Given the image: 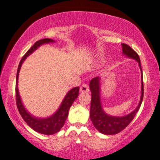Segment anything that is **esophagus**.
<instances>
[{
    "instance_id": "34e87169",
    "label": "esophagus",
    "mask_w": 160,
    "mask_h": 160,
    "mask_svg": "<svg viewBox=\"0 0 160 160\" xmlns=\"http://www.w3.org/2000/svg\"><path fill=\"white\" fill-rule=\"evenodd\" d=\"M89 90H90V88H89V87H88V84H82V86H81L80 91H81V92H89Z\"/></svg>"
}]
</instances>
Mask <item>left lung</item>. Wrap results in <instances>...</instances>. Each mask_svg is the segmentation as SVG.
<instances>
[{"mask_svg":"<svg viewBox=\"0 0 160 160\" xmlns=\"http://www.w3.org/2000/svg\"><path fill=\"white\" fill-rule=\"evenodd\" d=\"M121 45L123 54L127 56L128 57L135 59L139 63V66L142 72L140 59L138 53L129 45L124 44V43H122ZM90 89L92 92L90 112V119L93 125L97 130H98V132L102 134H107V135L116 134L123 130L134 119L143 99V81L142 77L141 78V97L138 107L132 112L127 115L123 116V117H115V116L108 115L103 112L102 109L100 98V78L99 77H95L90 81Z\"/></svg>","mask_w":160,"mask_h":160,"instance_id":"obj_1","label":"left lung"}]
</instances>
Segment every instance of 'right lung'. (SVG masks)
I'll use <instances>...</instances> for the list:
<instances>
[{
  "instance_id": "1",
  "label": "right lung",
  "mask_w": 160,
  "mask_h": 160,
  "mask_svg": "<svg viewBox=\"0 0 160 160\" xmlns=\"http://www.w3.org/2000/svg\"><path fill=\"white\" fill-rule=\"evenodd\" d=\"M53 42H54V40H53L51 39H42L35 42L34 45L27 51L26 54L22 57L21 60H20L16 76V103L20 115L23 118L25 122L32 129L39 132V133L46 134V135H51V134H56L64 126L66 119H67L68 116V111H69L70 107H71L72 103L74 102V101L76 100V98H77L78 95V91H79V88L76 87V88H72L67 93V95H66L63 101L61 103V106H60L59 109L53 115L46 118H38L34 117L30 113H28V112L24 107L19 95V91H18V82L20 68H21L22 62L25 61L26 57L28 56H29L31 53L34 52L35 50H37V48L40 46V45Z\"/></svg>"
}]
</instances>
